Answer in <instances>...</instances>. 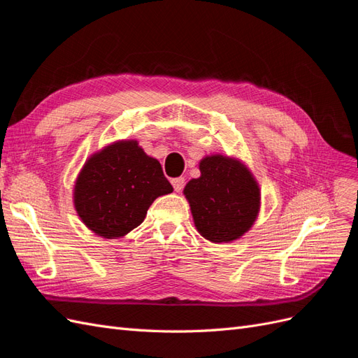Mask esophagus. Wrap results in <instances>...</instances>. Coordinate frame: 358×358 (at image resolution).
<instances>
[{"mask_svg":"<svg viewBox=\"0 0 358 358\" xmlns=\"http://www.w3.org/2000/svg\"><path fill=\"white\" fill-rule=\"evenodd\" d=\"M171 185H173V188H175L176 192H180L183 189V187H185V179H183V178L173 179L171 180Z\"/></svg>","mask_w":358,"mask_h":358,"instance_id":"esophagus-1","label":"esophagus"}]
</instances>
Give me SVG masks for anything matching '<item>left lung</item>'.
<instances>
[{
  "label": "left lung",
  "instance_id": "8db88e82",
  "mask_svg": "<svg viewBox=\"0 0 358 358\" xmlns=\"http://www.w3.org/2000/svg\"><path fill=\"white\" fill-rule=\"evenodd\" d=\"M200 171L201 176L183 189L197 230L215 243L239 239L259 209L257 182L239 161L222 155L201 159Z\"/></svg>",
  "mask_w": 358,
  "mask_h": 358
}]
</instances>
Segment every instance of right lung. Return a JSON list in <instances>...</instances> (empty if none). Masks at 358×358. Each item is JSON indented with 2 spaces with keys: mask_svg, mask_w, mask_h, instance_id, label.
<instances>
[{
  "mask_svg": "<svg viewBox=\"0 0 358 358\" xmlns=\"http://www.w3.org/2000/svg\"><path fill=\"white\" fill-rule=\"evenodd\" d=\"M173 191L161 164L136 140L107 146L83 166L74 187V206L95 234L113 239L143 222L152 201Z\"/></svg>",
  "mask_w": 358,
  "mask_h": 358,
  "instance_id": "add662e5",
  "label": "right lung"
}]
</instances>
